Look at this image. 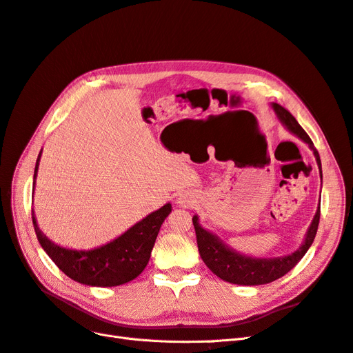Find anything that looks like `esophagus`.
I'll return each instance as SVG.
<instances>
[{"label": "esophagus", "mask_w": 353, "mask_h": 353, "mask_svg": "<svg viewBox=\"0 0 353 353\" xmlns=\"http://www.w3.org/2000/svg\"><path fill=\"white\" fill-rule=\"evenodd\" d=\"M176 203H178V206H179V208L188 209V208H193V205L196 203V199L193 197V194H190V193H183V194H179V196H178Z\"/></svg>", "instance_id": "34e87169"}]
</instances>
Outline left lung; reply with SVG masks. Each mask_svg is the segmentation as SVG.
Listing matches in <instances>:
<instances>
[{
  "label": "left lung",
  "instance_id": "obj_1",
  "mask_svg": "<svg viewBox=\"0 0 353 353\" xmlns=\"http://www.w3.org/2000/svg\"><path fill=\"white\" fill-rule=\"evenodd\" d=\"M271 108L285 130L296 135L297 138H301V140L306 143L307 147L314 152L323 184L321 159H319V154L316 152V148L314 147L311 138L307 137V134L303 131V128L299 125V122L294 119V116L290 112L285 110L276 103H271ZM193 223L196 230L199 253L203 262L206 263V266L213 274L219 276L221 280L231 284L261 285L281 279L283 275H285L288 271L294 268L299 261H301L305 253L309 250V248H311L316 236L319 223V205L311 225H309L305 234L302 244L299 245L294 252L283 256H276V258H256V256L244 254L241 252H237L236 249L230 248V245L227 243H223L216 234H213L212 231L200 225L199 215L193 216Z\"/></svg>",
  "mask_w": 353,
  "mask_h": 353
}]
</instances>
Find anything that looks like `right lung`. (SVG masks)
<instances>
[{
    "mask_svg": "<svg viewBox=\"0 0 353 353\" xmlns=\"http://www.w3.org/2000/svg\"><path fill=\"white\" fill-rule=\"evenodd\" d=\"M41 154L42 150L37 159L32 193H35ZM170 212L172 205L166 203L165 206L148 213L145 218L134 223L119 237L88 250L63 248L51 241L39 230L34 209H32V222L41 248L69 279L91 287H114L132 281L144 271L150 261L159 230Z\"/></svg>",
    "mask_w": 353,
    "mask_h": 353,
    "instance_id": "add662e5",
    "label": "right lung"
}]
</instances>
